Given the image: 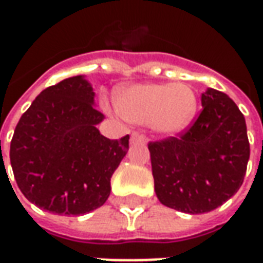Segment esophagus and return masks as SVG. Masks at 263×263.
<instances>
[{"label":"esophagus","instance_id":"34e87169","mask_svg":"<svg viewBox=\"0 0 263 263\" xmlns=\"http://www.w3.org/2000/svg\"><path fill=\"white\" fill-rule=\"evenodd\" d=\"M146 137L143 135V134H141V132H134L131 135V142L132 143H146Z\"/></svg>","mask_w":263,"mask_h":263}]
</instances>
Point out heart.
Instances as JSON below:
<instances>
[{"label": "heart", "instance_id": "b5f03b06", "mask_svg": "<svg viewBox=\"0 0 263 263\" xmlns=\"http://www.w3.org/2000/svg\"><path fill=\"white\" fill-rule=\"evenodd\" d=\"M197 94L186 83L138 84L117 98V109L125 120L151 124L160 134L184 131L197 112Z\"/></svg>", "mask_w": 263, "mask_h": 263}]
</instances>
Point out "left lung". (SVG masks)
I'll list each match as a JSON object with an SVG mask.
<instances>
[{
	"label": "left lung",
	"instance_id": "1",
	"mask_svg": "<svg viewBox=\"0 0 263 263\" xmlns=\"http://www.w3.org/2000/svg\"><path fill=\"white\" fill-rule=\"evenodd\" d=\"M201 105L193 124L177 137L148 143L159 201L189 214L209 213L231 198L249 159L247 124L237 104L209 88Z\"/></svg>",
	"mask_w": 263,
	"mask_h": 263
}]
</instances>
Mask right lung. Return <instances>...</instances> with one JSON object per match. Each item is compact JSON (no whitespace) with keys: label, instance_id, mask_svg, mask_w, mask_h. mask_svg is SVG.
Instances as JSON below:
<instances>
[{"label":"right lung","instance_id":"1","mask_svg":"<svg viewBox=\"0 0 263 263\" xmlns=\"http://www.w3.org/2000/svg\"><path fill=\"white\" fill-rule=\"evenodd\" d=\"M90 83L81 76L45 88L21 117L9 148L18 187L54 214L80 215L101 207L111 176L129 148V135L108 139Z\"/></svg>","mask_w":263,"mask_h":263}]
</instances>
